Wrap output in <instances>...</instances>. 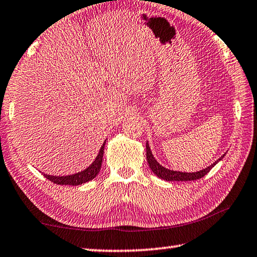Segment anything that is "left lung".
Wrapping results in <instances>:
<instances>
[{
  "label": "left lung",
  "mask_w": 257,
  "mask_h": 257,
  "mask_svg": "<svg viewBox=\"0 0 257 257\" xmlns=\"http://www.w3.org/2000/svg\"><path fill=\"white\" fill-rule=\"evenodd\" d=\"M224 155L225 154L221 156V158L217 161H215L214 163L211 164L210 167L203 169V170H199L197 172L173 171V170H170V169L164 168L163 165H161L158 162V161L155 160L153 154H152V151H151V147L149 145V143H146V158H147V162H149L151 170L153 171L154 175H156L159 178H161V179L167 180V181H193V180L201 179L202 177H204L206 175V173L210 172L211 169L214 167V165L217 162H219V161H221L224 158Z\"/></svg>",
  "instance_id": "1"
}]
</instances>
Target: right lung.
<instances>
[{"label": "right lung", "instance_id": "obj_1", "mask_svg": "<svg viewBox=\"0 0 257 257\" xmlns=\"http://www.w3.org/2000/svg\"><path fill=\"white\" fill-rule=\"evenodd\" d=\"M106 141L103 143L101 146V150H99L96 159L93 161V163L89 165L88 168H86L85 170H82L78 173H73V175H68V176H51L44 173V177L50 181L54 182V184L58 185H69V186H78L82 185L85 182H88L93 180L95 177L98 175L99 170H101L102 167V161H103V153H104V146H105Z\"/></svg>", "mask_w": 257, "mask_h": 257}]
</instances>
